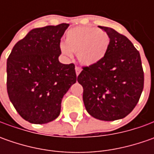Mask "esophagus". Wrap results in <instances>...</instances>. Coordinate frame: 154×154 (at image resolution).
<instances>
[{
    "mask_svg": "<svg viewBox=\"0 0 154 154\" xmlns=\"http://www.w3.org/2000/svg\"><path fill=\"white\" fill-rule=\"evenodd\" d=\"M80 71H81V69H80V68H79V67H75V72H76V75L78 76L79 74H80Z\"/></svg>",
    "mask_w": 154,
    "mask_h": 154,
    "instance_id": "34e87169",
    "label": "esophagus"
}]
</instances>
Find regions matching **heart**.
Here are the masks:
<instances>
[{
	"mask_svg": "<svg viewBox=\"0 0 154 154\" xmlns=\"http://www.w3.org/2000/svg\"><path fill=\"white\" fill-rule=\"evenodd\" d=\"M109 35L94 27L79 26L68 30L65 37V45L60 50L64 56L71 57L72 52L83 65L92 66L100 62L108 51Z\"/></svg>",
	"mask_w": 154,
	"mask_h": 154,
	"instance_id": "obj_1",
	"label": "heart"
}]
</instances>
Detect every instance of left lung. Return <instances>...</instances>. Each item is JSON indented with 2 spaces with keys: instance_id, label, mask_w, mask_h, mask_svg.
Listing matches in <instances>:
<instances>
[{
  "instance_id": "obj_1",
  "label": "left lung",
  "mask_w": 154,
  "mask_h": 154,
  "mask_svg": "<svg viewBox=\"0 0 154 154\" xmlns=\"http://www.w3.org/2000/svg\"><path fill=\"white\" fill-rule=\"evenodd\" d=\"M99 28L109 35L108 51L95 65L82 67L77 80L83 87L87 112L102 121H115L128 115L138 103L144 72L139 51L127 37L109 27Z\"/></svg>"
}]
</instances>
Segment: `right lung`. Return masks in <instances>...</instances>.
Listing matches in <instances>:
<instances>
[{
    "mask_svg": "<svg viewBox=\"0 0 154 154\" xmlns=\"http://www.w3.org/2000/svg\"><path fill=\"white\" fill-rule=\"evenodd\" d=\"M68 26L62 23L33 29L14 46L8 58L9 99L31 123L55 120L64 94L78 79L74 63L62 64L58 60L61 38Z\"/></svg>",
    "mask_w": 154,
    "mask_h": 154,
    "instance_id": "1",
    "label": "right lung"
}]
</instances>
